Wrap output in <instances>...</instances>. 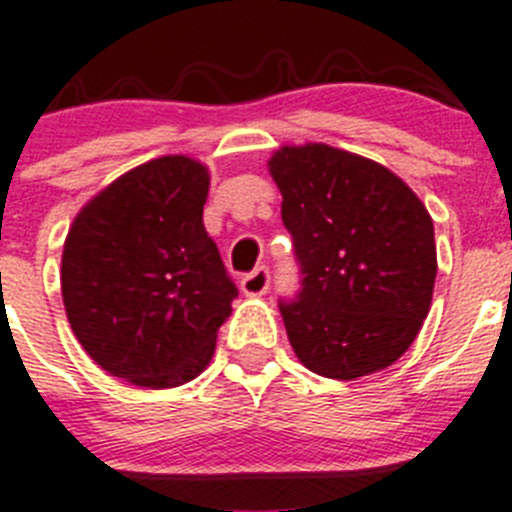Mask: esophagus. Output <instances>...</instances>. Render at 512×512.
<instances>
[{
    "label": "esophagus",
    "instance_id": "1",
    "mask_svg": "<svg viewBox=\"0 0 512 512\" xmlns=\"http://www.w3.org/2000/svg\"><path fill=\"white\" fill-rule=\"evenodd\" d=\"M267 288H270V273H267V267H255L252 273H247L245 278H242V293H245V296H265Z\"/></svg>",
    "mask_w": 512,
    "mask_h": 512
}]
</instances>
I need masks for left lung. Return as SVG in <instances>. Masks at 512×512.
Wrapping results in <instances>:
<instances>
[{
  "label": "left lung",
  "instance_id": "1",
  "mask_svg": "<svg viewBox=\"0 0 512 512\" xmlns=\"http://www.w3.org/2000/svg\"><path fill=\"white\" fill-rule=\"evenodd\" d=\"M267 170L303 267L298 301L280 303L298 362L331 380L398 362L428 316L439 267L423 201L385 165L324 142L278 147Z\"/></svg>",
  "mask_w": 512,
  "mask_h": 512
}]
</instances>
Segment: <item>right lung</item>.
Listing matches in <instances>:
<instances>
[{
  "instance_id": "add662e5",
  "label": "right lung",
  "mask_w": 512,
  "mask_h": 512,
  "mask_svg": "<svg viewBox=\"0 0 512 512\" xmlns=\"http://www.w3.org/2000/svg\"><path fill=\"white\" fill-rule=\"evenodd\" d=\"M209 168L163 155L114 178L68 229V324L101 370L147 390L209 367L237 288L204 229Z\"/></svg>"
}]
</instances>
